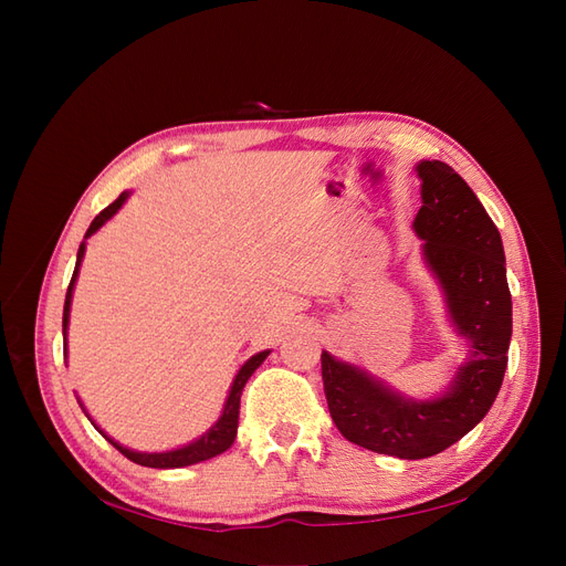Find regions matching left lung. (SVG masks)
<instances>
[{
    "mask_svg": "<svg viewBox=\"0 0 566 566\" xmlns=\"http://www.w3.org/2000/svg\"><path fill=\"white\" fill-rule=\"evenodd\" d=\"M416 172L422 181V208L413 231L468 356L447 391L420 401L364 368L321 354L325 399L342 437L403 460L437 455L484 420L503 385L512 337V297L499 229L453 167L420 160Z\"/></svg>",
    "mask_w": 566,
    "mask_h": 566,
    "instance_id": "1",
    "label": "left lung"
}]
</instances>
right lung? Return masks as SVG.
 I'll list each match as a JSON object with an SVG mask.
<instances>
[{"instance_id": "obj_1", "label": "right lung", "mask_w": 566, "mask_h": 566, "mask_svg": "<svg viewBox=\"0 0 566 566\" xmlns=\"http://www.w3.org/2000/svg\"><path fill=\"white\" fill-rule=\"evenodd\" d=\"M129 198V191L119 193V198L115 202H111L108 208L104 212H98L94 217V221L90 224L87 233H84V241L80 243V250H77V262H75V271H73V279H71V285H67V293H65V304H63V339H65V347H63V354L67 356V323H71V302H73V290H75V283H77V273H80V264L84 260V250H87V238H92L101 227L106 224L108 219H113L117 214V210L123 208V205L127 202ZM271 352L264 349L260 354L250 356L248 361L241 366V370L235 373V378L231 382V389H229V397L224 401V410H221L219 420L210 427L208 432L200 434L198 439H193L191 443H184V447L179 449H172V451H163V453H142V451H132L127 447H123V443H117L115 439H111L101 427L90 418L87 410H84V416H87L92 420V424L98 430V434H104L113 447L123 453L125 458H129L132 462H136V465H144V468H158V470H172V468H186V465H196V462H202V460H210L219 453H224L227 449H231V443L235 441V432H238V413H241V394H243V387L245 382L250 380V375L260 368L264 364V358L269 356Z\"/></svg>"}]
</instances>
